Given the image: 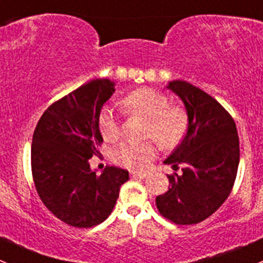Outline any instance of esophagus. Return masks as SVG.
Returning <instances> with one entry per match:
<instances>
[{
	"mask_svg": "<svg viewBox=\"0 0 263 263\" xmlns=\"http://www.w3.org/2000/svg\"><path fill=\"white\" fill-rule=\"evenodd\" d=\"M130 177H133V178H146L147 174L142 173V172H130Z\"/></svg>",
	"mask_w": 263,
	"mask_h": 263,
	"instance_id": "obj_1",
	"label": "esophagus"
}]
</instances>
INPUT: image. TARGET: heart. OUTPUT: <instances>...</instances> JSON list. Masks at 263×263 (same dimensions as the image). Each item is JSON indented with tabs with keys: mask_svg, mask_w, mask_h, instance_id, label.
<instances>
[{
	"mask_svg": "<svg viewBox=\"0 0 263 263\" xmlns=\"http://www.w3.org/2000/svg\"><path fill=\"white\" fill-rule=\"evenodd\" d=\"M126 115H138L147 119L144 137L156 139L165 149H173L184 139L189 129L187 114L181 106L171 104L164 92L151 87H139L130 91L119 102ZM98 127L106 142H115L120 137V122L111 108L104 107L98 116ZM156 156V143L122 142L112 151V160L117 165L143 171Z\"/></svg>",
	"mask_w": 263,
	"mask_h": 263,
	"instance_id": "b5f03b06",
	"label": "heart"
}]
</instances>
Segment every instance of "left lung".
Here are the masks:
<instances>
[{
  "mask_svg": "<svg viewBox=\"0 0 263 263\" xmlns=\"http://www.w3.org/2000/svg\"><path fill=\"white\" fill-rule=\"evenodd\" d=\"M167 89L183 101L189 129L182 143L165 160L174 171L169 189L156 197L160 214L176 224H196L211 217L229 197L239 166L236 125L231 115L209 94L176 80Z\"/></svg>",
  "mask_w": 263,
  "mask_h": 263,
  "instance_id": "8db88e82",
  "label": "left lung"
}]
</instances>
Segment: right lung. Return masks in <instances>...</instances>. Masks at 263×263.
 <instances>
[{
	"label": "right lung",
	"instance_id": "1",
	"mask_svg": "<svg viewBox=\"0 0 263 263\" xmlns=\"http://www.w3.org/2000/svg\"><path fill=\"white\" fill-rule=\"evenodd\" d=\"M115 82L97 79L47 107L32 138V177L40 199L57 218L89 229L106 221L129 172L107 166L90 169L103 138L98 116L114 94Z\"/></svg>",
	"mask_w": 263,
	"mask_h": 263
}]
</instances>
